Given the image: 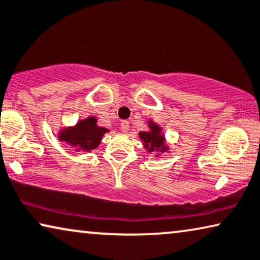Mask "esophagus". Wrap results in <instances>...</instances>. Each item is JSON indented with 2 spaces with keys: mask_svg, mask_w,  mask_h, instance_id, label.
<instances>
[{
  "mask_svg": "<svg viewBox=\"0 0 260 260\" xmlns=\"http://www.w3.org/2000/svg\"><path fill=\"white\" fill-rule=\"evenodd\" d=\"M121 130L123 131V133H127V131H129V122L123 121L121 123Z\"/></svg>",
  "mask_w": 260,
  "mask_h": 260,
  "instance_id": "1",
  "label": "esophagus"
}]
</instances>
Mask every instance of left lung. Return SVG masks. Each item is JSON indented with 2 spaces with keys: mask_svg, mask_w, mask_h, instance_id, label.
Returning <instances> with one entry per match:
<instances>
[{
  "mask_svg": "<svg viewBox=\"0 0 260 260\" xmlns=\"http://www.w3.org/2000/svg\"><path fill=\"white\" fill-rule=\"evenodd\" d=\"M150 131H142L139 133V137L143 139L144 148L148 149V151H160L165 152L168 148L164 145V136L161 135V129L156 123L149 122Z\"/></svg>",
  "mask_w": 260,
  "mask_h": 260,
  "instance_id": "obj_1",
  "label": "left lung"
}]
</instances>
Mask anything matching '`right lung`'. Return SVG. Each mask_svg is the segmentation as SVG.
<instances>
[{"label": "right lung", "instance_id": "1", "mask_svg": "<svg viewBox=\"0 0 260 260\" xmlns=\"http://www.w3.org/2000/svg\"><path fill=\"white\" fill-rule=\"evenodd\" d=\"M108 131L105 127L97 125L95 117H88L73 127L62 130L58 138L59 141H64L69 145L75 146L76 150L90 151L100 145L103 135Z\"/></svg>", "mask_w": 260, "mask_h": 260}]
</instances>
